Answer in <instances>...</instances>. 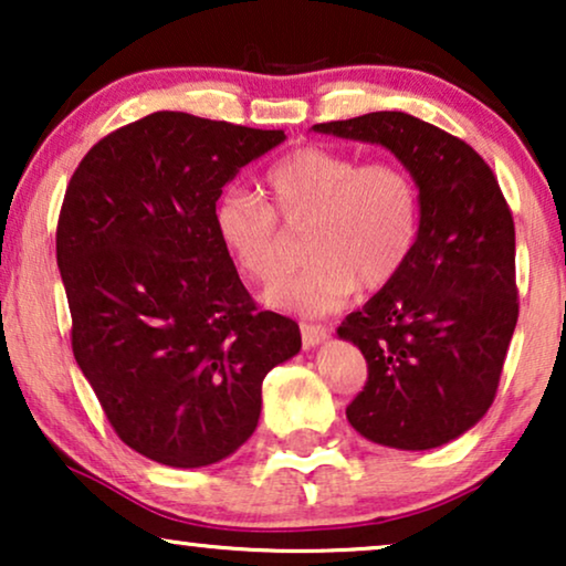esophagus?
I'll list each match as a JSON object with an SVG mask.
<instances>
[{
  "label": "esophagus",
  "instance_id": "34e87169",
  "mask_svg": "<svg viewBox=\"0 0 566 566\" xmlns=\"http://www.w3.org/2000/svg\"><path fill=\"white\" fill-rule=\"evenodd\" d=\"M329 327H324V324H308V322H301V339H304V347H314L324 343V339L329 337Z\"/></svg>",
  "mask_w": 566,
  "mask_h": 566
}]
</instances>
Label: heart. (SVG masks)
<instances>
[{
  "label": "heart",
  "mask_w": 566,
  "mask_h": 566,
  "mask_svg": "<svg viewBox=\"0 0 566 566\" xmlns=\"http://www.w3.org/2000/svg\"><path fill=\"white\" fill-rule=\"evenodd\" d=\"M265 200L227 190L213 208L223 252L250 283L273 285L293 258L291 237L306 231L312 260L268 301L319 314L343 304L358 285L381 291L405 270L420 237V185L391 159L304 146L285 154L262 180Z\"/></svg>",
  "instance_id": "obj_1"
}]
</instances>
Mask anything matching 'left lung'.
Returning a JSON list of instances; mask_svg holds the SVG:
<instances>
[{
	"instance_id": "left-lung-1",
	"label": "left lung",
	"mask_w": 566,
	"mask_h": 566,
	"mask_svg": "<svg viewBox=\"0 0 566 566\" xmlns=\"http://www.w3.org/2000/svg\"><path fill=\"white\" fill-rule=\"evenodd\" d=\"M314 130L386 146L422 198L405 270L337 329L368 363L347 420L401 451L443 446L474 428L497 394L521 304L513 213L490 165L415 115L366 113Z\"/></svg>"
}]
</instances>
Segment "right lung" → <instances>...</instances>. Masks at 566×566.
Segmentation results:
<instances>
[{"mask_svg": "<svg viewBox=\"0 0 566 566\" xmlns=\"http://www.w3.org/2000/svg\"><path fill=\"white\" fill-rule=\"evenodd\" d=\"M283 130L161 111L84 154L56 262L72 350L123 443L175 469L227 459L260 420L262 378L301 350L262 312L213 231L221 188Z\"/></svg>", "mask_w": 566, "mask_h": 566, "instance_id": "obj_1", "label": "right lung"}]
</instances>
